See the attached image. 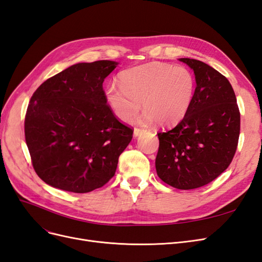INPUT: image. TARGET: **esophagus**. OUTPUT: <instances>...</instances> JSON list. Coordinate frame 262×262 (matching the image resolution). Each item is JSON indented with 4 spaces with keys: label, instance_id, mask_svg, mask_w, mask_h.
<instances>
[{
    "label": "esophagus",
    "instance_id": "obj_1",
    "mask_svg": "<svg viewBox=\"0 0 262 262\" xmlns=\"http://www.w3.org/2000/svg\"><path fill=\"white\" fill-rule=\"evenodd\" d=\"M142 132H143V130H142V129H139V128H134V130H133V136L137 138V137H139V136H140V134H141Z\"/></svg>",
    "mask_w": 262,
    "mask_h": 262
}]
</instances>
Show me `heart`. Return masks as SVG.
I'll return each instance as SVG.
<instances>
[{"instance_id":"1","label":"heart","mask_w":262,"mask_h":262,"mask_svg":"<svg viewBox=\"0 0 262 262\" xmlns=\"http://www.w3.org/2000/svg\"><path fill=\"white\" fill-rule=\"evenodd\" d=\"M118 80L119 85L107 86L106 98L123 122L132 121L142 101L145 110L140 117L142 123L176 125L187 116L194 98L195 78L186 68L146 63L122 71Z\"/></svg>"}]
</instances>
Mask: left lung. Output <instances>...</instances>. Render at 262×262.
Returning a JSON list of instances; mask_svg holds the SVG:
<instances>
[{"instance_id":"1","label":"left lung","mask_w":262,"mask_h":262,"mask_svg":"<svg viewBox=\"0 0 262 262\" xmlns=\"http://www.w3.org/2000/svg\"><path fill=\"white\" fill-rule=\"evenodd\" d=\"M179 61L193 71L194 98L175 128L157 133L155 167L167 185L190 190L208 185L231 164L238 143L241 114L224 75L199 60Z\"/></svg>"}]
</instances>
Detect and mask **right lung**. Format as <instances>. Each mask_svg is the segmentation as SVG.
Masks as SVG:
<instances>
[{
  "instance_id": "1",
  "label": "right lung",
  "mask_w": 262,
  "mask_h": 262,
  "mask_svg": "<svg viewBox=\"0 0 262 262\" xmlns=\"http://www.w3.org/2000/svg\"><path fill=\"white\" fill-rule=\"evenodd\" d=\"M119 64L76 63L43 82L25 118V138L37 175L75 193L100 188L115 175L133 131L107 105L102 83Z\"/></svg>"
}]
</instances>
